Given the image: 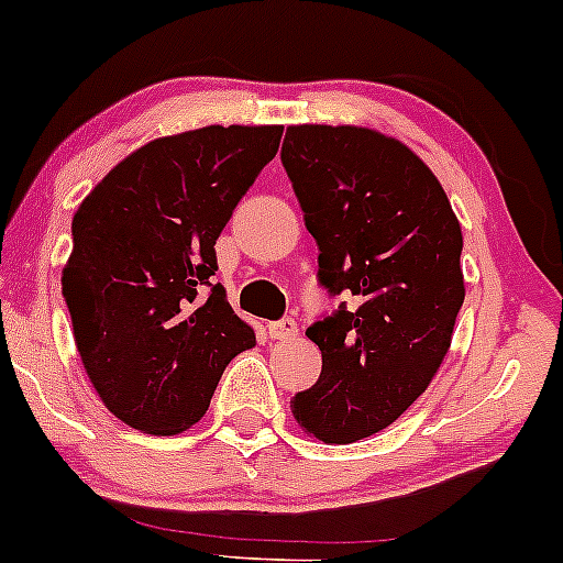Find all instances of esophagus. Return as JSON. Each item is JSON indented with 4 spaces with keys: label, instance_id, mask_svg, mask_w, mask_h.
<instances>
[{
    "label": "esophagus",
    "instance_id": "34e87169",
    "mask_svg": "<svg viewBox=\"0 0 563 563\" xmlns=\"http://www.w3.org/2000/svg\"><path fill=\"white\" fill-rule=\"evenodd\" d=\"M296 333H299V325H296V320L291 314H286V318L275 320V323H269V336L272 339H280V342H288V339H294Z\"/></svg>",
    "mask_w": 563,
    "mask_h": 563
}]
</instances>
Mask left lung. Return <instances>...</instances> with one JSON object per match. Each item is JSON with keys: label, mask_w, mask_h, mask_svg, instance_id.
<instances>
[{"label": "left lung", "mask_w": 563, "mask_h": 563, "mask_svg": "<svg viewBox=\"0 0 563 563\" xmlns=\"http://www.w3.org/2000/svg\"><path fill=\"white\" fill-rule=\"evenodd\" d=\"M280 159L318 243V286L347 299L307 329L323 368L291 406L318 441H361L428 390L449 352L465 301L460 221L428 165L366 128L294 125Z\"/></svg>", "instance_id": "8db88e82"}]
</instances>
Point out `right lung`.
I'll return each mask as SVG.
<instances>
[{
    "label": "right lung",
    "mask_w": 563,
    "mask_h": 563,
    "mask_svg": "<svg viewBox=\"0 0 563 563\" xmlns=\"http://www.w3.org/2000/svg\"><path fill=\"white\" fill-rule=\"evenodd\" d=\"M280 135L277 125H208L157 139L74 213L60 277L74 342L96 393L131 428L187 430L232 357L256 342L213 283L216 240Z\"/></svg>",
    "instance_id": "right-lung-1"
}]
</instances>
